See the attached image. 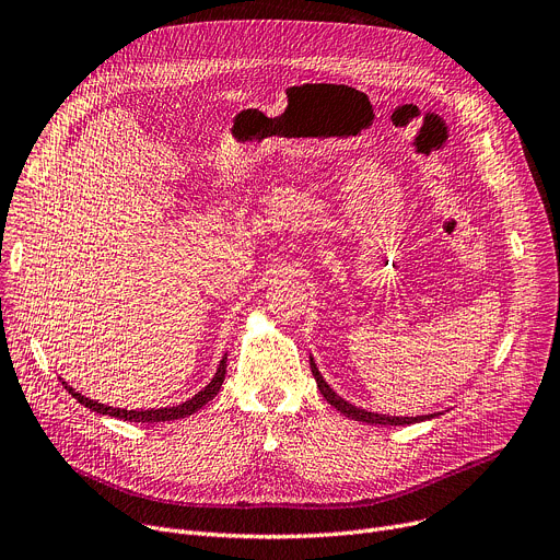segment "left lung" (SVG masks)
I'll use <instances>...</instances> for the list:
<instances>
[{
    "label": "left lung",
    "mask_w": 560,
    "mask_h": 560,
    "mask_svg": "<svg viewBox=\"0 0 560 560\" xmlns=\"http://www.w3.org/2000/svg\"><path fill=\"white\" fill-rule=\"evenodd\" d=\"M311 372H313V376H315V381H317V388H319V393L325 395V399L336 408V410H340L342 416H347V418H351V420H357V422H365V424H393V427H399V424H413V422H422V420H429V418H433V416H420V418H390V416H381V413H370V410H365V408H357L354 404H349V401H345L342 397H338L334 390H331V386L327 384L325 378H322V374H319V370H317V365H315V361L311 359Z\"/></svg>",
    "instance_id": "obj_1"
}]
</instances>
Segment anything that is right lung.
Here are the masks:
<instances>
[{
	"mask_svg": "<svg viewBox=\"0 0 560 560\" xmlns=\"http://www.w3.org/2000/svg\"><path fill=\"white\" fill-rule=\"evenodd\" d=\"M224 374H226V357H222L220 368H218L215 376L211 378V384L206 386L203 390H199L195 397H190L188 401H184V404H179V406H170V408H147V410H127V408L104 406V404H100V401H95V399L83 397L81 393H77L74 388H70V386L66 384V381H63V384H66L68 393H70L79 404H83L85 408L95 410V413H100V416H110V418L127 420V422H150V424H154V422H167V420H179V418L192 416L195 410H199L201 406L209 404V401L220 393Z\"/></svg>",
	"mask_w": 560,
	"mask_h": 560,
	"instance_id": "add662e5",
	"label": "right lung"
}]
</instances>
